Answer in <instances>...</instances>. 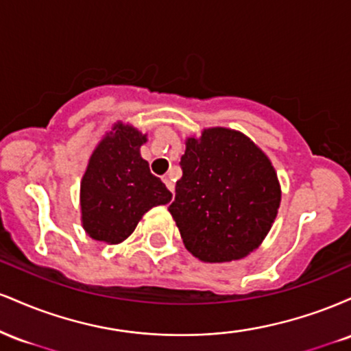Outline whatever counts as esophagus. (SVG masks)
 Segmentation results:
<instances>
[{"mask_svg":"<svg viewBox=\"0 0 351 351\" xmlns=\"http://www.w3.org/2000/svg\"><path fill=\"white\" fill-rule=\"evenodd\" d=\"M163 181H165V184H167V188L170 189V191L173 193V195H175V180H173V175H171V173H170V175L165 176Z\"/></svg>","mask_w":351,"mask_h":351,"instance_id":"34e87169","label":"esophagus"}]
</instances>
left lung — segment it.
Here are the masks:
<instances>
[{
  "label": "left lung",
  "mask_w": 351,
  "mask_h": 351,
  "mask_svg": "<svg viewBox=\"0 0 351 351\" xmlns=\"http://www.w3.org/2000/svg\"><path fill=\"white\" fill-rule=\"evenodd\" d=\"M171 213L186 249L204 263L243 259L263 243L280 204L274 167L247 136L208 128L186 140Z\"/></svg>",
  "instance_id": "left-lung-1"
}]
</instances>
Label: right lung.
Returning a JSON list of instances; mask_svg holds the SVG:
<instances>
[{
	"instance_id": "1",
	"label": "right lung",
	"mask_w": 351,
	"mask_h": 351,
	"mask_svg": "<svg viewBox=\"0 0 351 351\" xmlns=\"http://www.w3.org/2000/svg\"><path fill=\"white\" fill-rule=\"evenodd\" d=\"M147 136L119 123L92 153L80 183L82 226L95 241L119 244L148 209L171 201V193L140 156Z\"/></svg>"
}]
</instances>
